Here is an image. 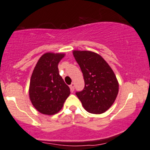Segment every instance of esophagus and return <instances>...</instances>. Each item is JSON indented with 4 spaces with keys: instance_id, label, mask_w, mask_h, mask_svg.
Returning <instances> with one entry per match:
<instances>
[{
    "instance_id": "esophagus-1",
    "label": "esophagus",
    "mask_w": 150,
    "mask_h": 150,
    "mask_svg": "<svg viewBox=\"0 0 150 150\" xmlns=\"http://www.w3.org/2000/svg\"><path fill=\"white\" fill-rule=\"evenodd\" d=\"M70 91H71L72 92L74 91V89H75V84H74L73 82L70 85Z\"/></svg>"
}]
</instances>
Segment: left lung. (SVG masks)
Listing matches in <instances>:
<instances>
[{
    "label": "left lung",
    "mask_w": 150,
    "mask_h": 150,
    "mask_svg": "<svg viewBox=\"0 0 150 150\" xmlns=\"http://www.w3.org/2000/svg\"><path fill=\"white\" fill-rule=\"evenodd\" d=\"M85 80V87L76 95L88 112L104 113L118 93V82L109 65L100 55L89 51H73Z\"/></svg>",
    "instance_id": "8db88e82"
}]
</instances>
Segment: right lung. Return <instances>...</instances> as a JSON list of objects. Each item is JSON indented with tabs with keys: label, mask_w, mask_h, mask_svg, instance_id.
I'll return each mask as SVG.
<instances>
[{
	"label": "right lung",
	"mask_w": 150,
	"mask_h": 150,
	"mask_svg": "<svg viewBox=\"0 0 150 150\" xmlns=\"http://www.w3.org/2000/svg\"><path fill=\"white\" fill-rule=\"evenodd\" d=\"M64 53H46L41 56L30 79L29 94L39 112L57 113L70 95V88L59 75L58 65Z\"/></svg>",
	"instance_id": "right-lung-1"
}]
</instances>
